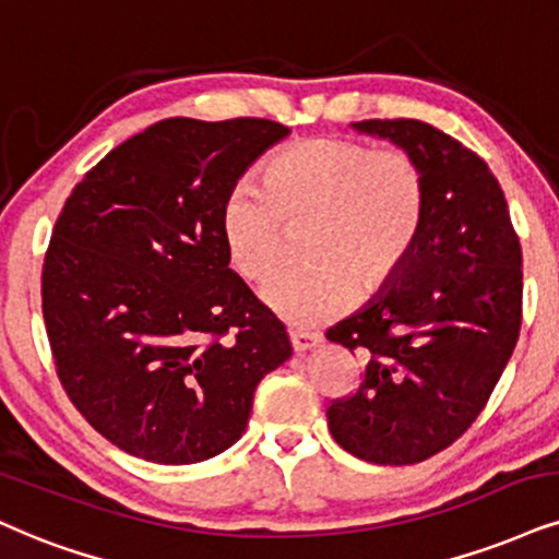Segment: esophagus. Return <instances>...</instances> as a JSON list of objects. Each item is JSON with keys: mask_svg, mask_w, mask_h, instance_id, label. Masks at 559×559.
Here are the masks:
<instances>
[{"mask_svg": "<svg viewBox=\"0 0 559 559\" xmlns=\"http://www.w3.org/2000/svg\"><path fill=\"white\" fill-rule=\"evenodd\" d=\"M319 342L321 334L316 332H290V344L295 353H308V349H313Z\"/></svg>", "mask_w": 559, "mask_h": 559, "instance_id": "1", "label": "esophagus"}]
</instances>
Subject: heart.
<instances>
[{"instance_id": "b5f03b06", "label": "heart", "mask_w": 559, "mask_h": 559, "mask_svg": "<svg viewBox=\"0 0 559 559\" xmlns=\"http://www.w3.org/2000/svg\"><path fill=\"white\" fill-rule=\"evenodd\" d=\"M427 217V181L404 150L344 136H313L269 157L264 186L238 181L219 212L227 261L248 282L264 280L285 253L290 227L306 225L300 251L261 287L295 326L332 321L357 290H383L415 253Z\"/></svg>"}]
</instances>
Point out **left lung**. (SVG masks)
Returning <instances> with one entry per match:
<instances>
[{
  "instance_id": "left-lung-1",
  "label": "left lung",
  "mask_w": 559,
  "mask_h": 559,
  "mask_svg": "<svg viewBox=\"0 0 559 559\" xmlns=\"http://www.w3.org/2000/svg\"><path fill=\"white\" fill-rule=\"evenodd\" d=\"M427 181L415 253L326 336L362 357L353 396L326 409L336 443L370 464H419L469 430L521 332L523 257L498 178L477 153L417 119H370Z\"/></svg>"
}]
</instances>
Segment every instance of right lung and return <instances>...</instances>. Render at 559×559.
Here are the masks:
<instances>
[{
  "mask_svg": "<svg viewBox=\"0 0 559 559\" xmlns=\"http://www.w3.org/2000/svg\"><path fill=\"white\" fill-rule=\"evenodd\" d=\"M287 134L269 119L157 121L61 206L40 274L57 376L80 415L136 459L223 453L261 378L293 355L285 323L227 266L219 233L227 191Z\"/></svg>",
  "mask_w": 559,
  "mask_h": 559,
  "instance_id": "right-lung-1",
  "label": "right lung"
}]
</instances>
